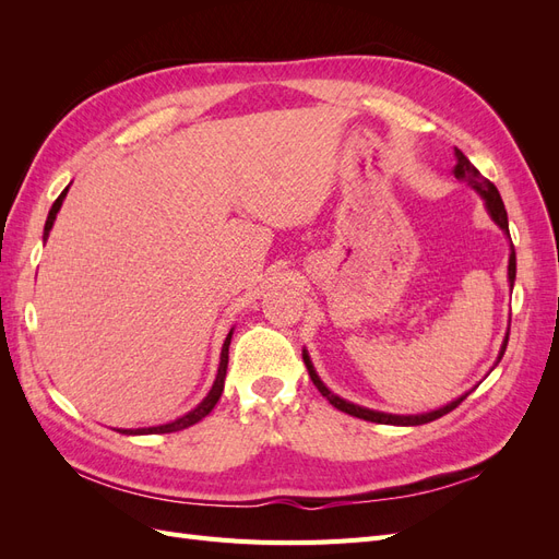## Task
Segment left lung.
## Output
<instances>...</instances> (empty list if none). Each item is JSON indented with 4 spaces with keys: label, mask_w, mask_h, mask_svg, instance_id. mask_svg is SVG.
Returning a JSON list of instances; mask_svg holds the SVG:
<instances>
[{
    "label": "left lung",
    "mask_w": 559,
    "mask_h": 559,
    "mask_svg": "<svg viewBox=\"0 0 559 559\" xmlns=\"http://www.w3.org/2000/svg\"><path fill=\"white\" fill-rule=\"evenodd\" d=\"M454 156H456L454 177L460 179V181H468V183L473 186V189H476V191L485 198V205H487L489 214H492L495 222H497L506 233H509V216H506V207H503V200H501V195H499V191H497V186H495L492 181H489V179H485V177L476 170V167L471 165V160L462 154L460 148H454ZM509 280H511V286H513V282H515V251H511ZM506 345H509V337H506V341H503V347H501V354H499V361H501V357H503ZM302 361H306V366H308L310 380L314 382V386L319 389L321 396H326V401H329L331 405H335L337 411H343V413H347V415H352V417H359V419H366V421H376V425H401V427L427 425V421H433V419H438V417L448 415L450 411H454L456 405H460V403L468 396V394H466V396H462V399H456V401L448 403L445 408H438V411L427 413V415H386V413H376V411L361 408V405H354V403H349V401H343L341 396H335L333 392H329V389L324 386V382H321V380L317 378L308 354H302Z\"/></svg>",
    "instance_id": "8db88e82"
}]
</instances>
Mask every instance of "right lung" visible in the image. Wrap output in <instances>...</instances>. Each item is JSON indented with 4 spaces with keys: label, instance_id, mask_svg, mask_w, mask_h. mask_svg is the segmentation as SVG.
Returning <instances> with one entry per match:
<instances>
[{
    "label": "right lung",
    "instance_id": "obj_1",
    "mask_svg": "<svg viewBox=\"0 0 559 559\" xmlns=\"http://www.w3.org/2000/svg\"><path fill=\"white\" fill-rule=\"evenodd\" d=\"M64 195H67V189L58 195V200L53 202V207H50V212H48L46 226H44V240L48 238V230L53 228L56 214H58V210H60V205H62ZM230 335H233V331L228 333L226 343H224V347H222V364H218V373H216V380H214V384H212V392L205 396V401H202L195 411H191L189 415H183V417H179V419L170 421V425H163V427H148V429H118V431H121V433H128V436H140V433H173V431H181V429H186V427H191V425H195V421H200V419L205 417V415H210V413H212V408L216 405V401H218V396H222V392H224V380H226V368H228V345H230Z\"/></svg>",
    "mask_w": 559,
    "mask_h": 559
}]
</instances>
